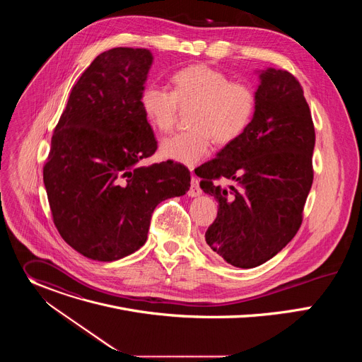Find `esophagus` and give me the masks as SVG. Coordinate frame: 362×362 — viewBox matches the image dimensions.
<instances>
[{
    "label": "esophagus",
    "mask_w": 362,
    "mask_h": 362,
    "mask_svg": "<svg viewBox=\"0 0 362 362\" xmlns=\"http://www.w3.org/2000/svg\"><path fill=\"white\" fill-rule=\"evenodd\" d=\"M202 194V189L199 186V180L196 176H192V180H190V189H189V196L192 197H196V196H200Z\"/></svg>",
    "instance_id": "34e87169"
}]
</instances>
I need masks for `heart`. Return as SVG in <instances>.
Wrapping results in <instances>:
<instances>
[{
	"mask_svg": "<svg viewBox=\"0 0 362 362\" xmlns=\"http://www.w3.org/2000/svg\"><path fill=\"white\" fill-rule=\"evenodd\" d=\"M148 124L169 133L180 112H190V130L173 134L160 144L165 159L193 166L209 153L214 140L226 146L249 127L256 110V91L245 83L206 64H193L172 76V91L148 84L140 94Z\"/></svg>",
	"mask_w": 362,
	"mask_h": 362,
	"instance_id": "b5f03b06",
	"label": "heart"
}]
</instances>
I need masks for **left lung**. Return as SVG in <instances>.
Segmentation results:
<instances>
[{
	"label": "left lung",
	"instance_id": "8db88e82",
	"mask_svg": "<svg viewBox=\"0 0 362 362\" xmlns=\"http://www.w3.org/2000/svg\"><path fill=\"white\" fill-rule=\"evenodd\" d=\"M314 146L302 86L288 71L265 70L249 127L194 170L203 192L219 203L204 239L223 261L245 269L259 267L296 235L314 180Z\"/></svg>",
	"mask_w": 362,
	"mask_h": 362
}]
</instances>
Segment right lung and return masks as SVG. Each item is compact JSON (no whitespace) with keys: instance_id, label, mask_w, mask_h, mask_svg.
<instances>
[{"instance_id":"obj_1","label":"right lung","mask_w":362,"mask_h":362,"mask_svg":"<svg viewBox=\"0 0 362 362\" xmlns=\"http://www.w3.org/2000/svg\"><path fill=\"white\" fill-rule=\"evenodd\" d=\"M153 57L117 47L97 56L71 88L42 168L53 222L93 261L112 262L144 245L156 206L190 187L180 163L141 166L158 150L140 94Z\"/></svg>"}]
</instances>
